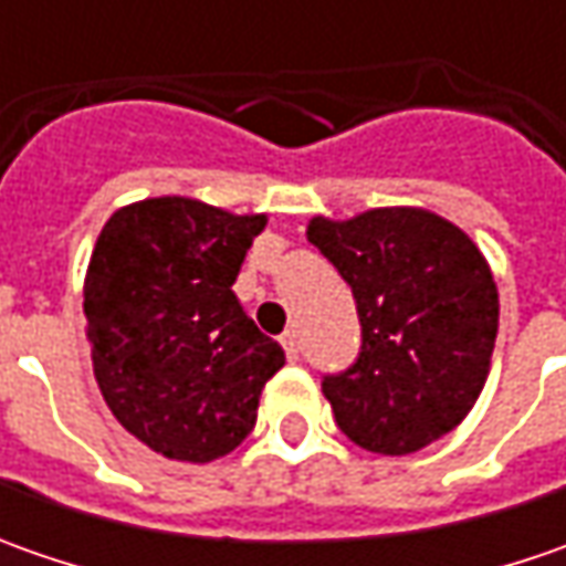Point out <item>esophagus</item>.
<instances>
[{
	"label": "esophagus",
	"mask_w": 566,
	"mask_h": 566,
	"mask_svg": "<svg viewBox=\"0 0 566 566\" xmlns=\"http://www.w3.org/2000/svg\"><path fill=\"white\" fill-rule=\"evenodd\" d=\"M280 346L286 349V359L290 361L298 359V334H295V331H286V334L280 337Z\"/></svg>",
	"instance_id": "1"
}]
</instances>
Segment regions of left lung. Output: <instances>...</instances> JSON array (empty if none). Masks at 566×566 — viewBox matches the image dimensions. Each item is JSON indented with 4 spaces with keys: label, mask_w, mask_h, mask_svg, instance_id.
Wrapping results in <instances>:
<instances>
[{
    "label": "left lung",
    "mask_w": 566,
    "mask_h": 566,
    "mask_svg": "<svg viewBox=\"0 0 566 566\" xmlns=\"http://www.w3.org/2000/svg\"><path fill=\"white\" fill-rule=\"evenodd\" d=\"M305 235L349 283L361 321L356 365L321 384L339 431L380 457L434 444L489 380L501 305L485 254L424 207L312 217Z\"/></svg>",
    "instance_id": "8db88e82"
}]
</instances>
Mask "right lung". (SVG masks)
<instances>
[{"instance_id":"right-lung-1","label":"right lung","mask_w":566,"mask_h":566,"mask_svg":"<svg viewBox=\"0 0 566 566\" xmlns=\"http://www.w3.org/2000/svg\"><path fill=\"white\" fill-rule=\"evenodd\" d=\"M268 213H229L182 195L119 207L84 276L94 378L128 434L182 463L249 438L283 349L232 283Z\"/></svg>"}]
</instances>
